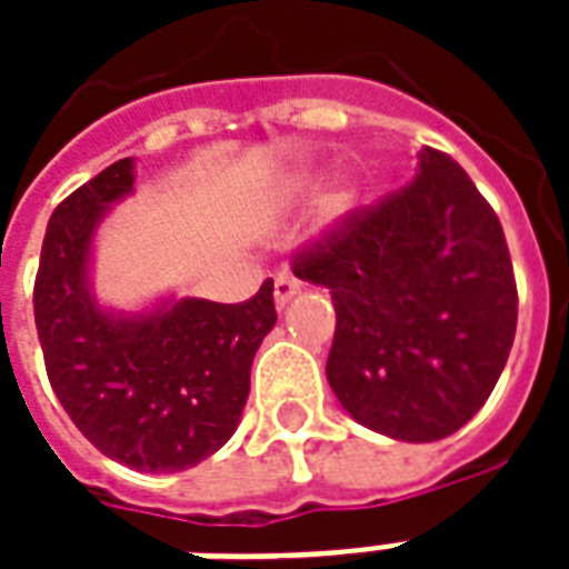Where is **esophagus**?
Returning a JSON list of instances; mask_svg holds the SVG:
<instances>
[{
  "instance_id": "esophagus-1",
  "label": "esophagus",
  "mask_w": 569,
  "mask_h": 569,
  "mask_svg": "<svg viewBox=\"0 0 569 569\" xmlns=\"http://www.w3.org/2000/svg\"><path fill=\"white\" fill-rule=\"evenodd\" d=\"M301 292V283L295 280L292 274H280L274 280V303H277V310H286V303L292 301L295 295Z\"/></svg>"
}]
</instances>
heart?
I'll return each mask as SVG.
<instances>
[{
    "label": "heart",
    "mask_w": 569,
    "mask_h": 569,
    "mask_svg": "<svg viewBox=\"0 0 569 569\" xmlns=\"http://www.w3.org/2000/svg\"><path fill=\"white\" fill-rule=\"evenodd\" d=\"M348 206H351V194L348 191H333V194L325 197V218L339 221L348 212Z\"/></svg>",
    "instance_id": "b5f03b06"
}]
</instances>
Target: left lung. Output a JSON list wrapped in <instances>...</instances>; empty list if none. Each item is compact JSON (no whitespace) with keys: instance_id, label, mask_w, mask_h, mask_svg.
<instances>
[{"instance_id":"obj_1","label":"left lung","mask_w":569,"mask_h":569,"mask_svg":"<svg viewBox=\"0 0 569 569\" xmlns=\"http://www.w3.org/2000/svg\"><path fill=\"white\" fill-rule=\"evenodd\" d=\"M295 277L337 310L328 383L392 440L449 437L485 407L517 333L502 223L451 156L425 147L410 186L303 248Z\"/></svg>"}]
</instances>
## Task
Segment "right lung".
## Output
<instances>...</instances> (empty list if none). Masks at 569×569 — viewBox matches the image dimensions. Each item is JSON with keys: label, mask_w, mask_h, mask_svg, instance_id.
I'll return each mask as SVG.
<instances>
[{"label": "right lung", "mask_w": 569, "mask_h": 569, "mask_svg": "<svg viewBox=\"0 0 569 569\" xmlns=\"http://www.w3.org/2000/svg\"><path fill=\"white\" fill-rule=\"evenodd\" d=\"M136 162L120 159L61 200L49 218L34 325L49 383L73 425L138 472H182L239 428L250 366L277 325L274 283L250 301L168 298L153 310L114 312L91 289L93 232L132 194Z\"/></svg>", "instance_id": "1"}]
</instances>
